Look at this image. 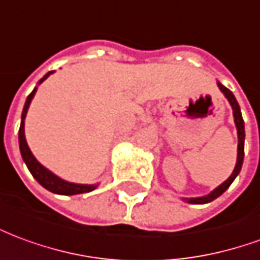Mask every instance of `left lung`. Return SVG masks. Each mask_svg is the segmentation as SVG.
Wrapping results in <instances>:
<instances>
[{
    "mask_svg": "<svg viewBox=\"0 0 260 260\" xmlns=\"http://www.w3.org/2000/svg\"><path fill=\"white\" fill-rule=\"evenodd\" d=\"M218 88L221 89V92L225 95V98L228 99V102L231 104L234 110V121H235V126H237V130H238V158H237V165L234 168L233 174L228 178L224 183L218 186L217 189H214L213 192L207 194V196H203V198H194V199H185V202L193 204H203L209 203V202H213L214 199H217L218 196H221L222 193L227 190L230 185L233 183L234 179L237 178V175L239 174V171L242 168V162H244V140H245V128H244V119H242V115H241V109H239V105L237 102V99L234 96V93L228 88H225L224 85H221L218 82Z\"/></svg>",
    "mask_w": 260,
    "mask_h": 260,
    "instance_id": "obj_1",
    "label": "left lung"
}]
</instances>
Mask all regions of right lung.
Returning a JSON list of instances; mask_svg holds the SVG:
<instances>
[{"label": "right lung", "mask_w": 260, "mask_h": 260, "mask_svg": "<svg viewBox=\"0 0 260 260\" xmlns=\"http://www.w3.org/2000/svg\"><path fill=\"white\" fill-rule=\"evenodd\" d=\"M51 74H47L39 81V84H42L43 81ZM36 93V88L30 92V95L27 96L25 106H23V112H22V120H21V127H19V148H21V154L23 161L26 164L27 169L30 171V174L33 175V178L38 180L40 185L46 187L47 190H50L57 194H66V196H71V194H80V193H88L92 192L96 185H78V183H71V182H66V180L60 179L58 176L50 172L49 169H46L42 164L39 162L38 159L33 156V154L27 147L26 139H25V117H26L27 109H29V105L32 102V98Z\"/></svg>", "instance_id": "1"}]
</instances>
